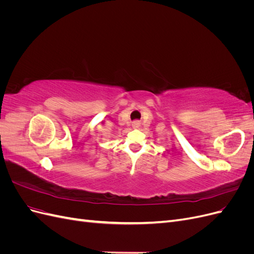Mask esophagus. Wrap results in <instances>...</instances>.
<instances>
[{
    "label": "esophagus",
    "mask_w": 254,
    "mask_h": 254,
    "mask_svg": "<svg viewBox=\"0 0 254 254\" xmlns=\"http://www.w3.org/2000/svg\"><path fill=\"white\" fill-rule=\"evenodd\" d=\"M132 127H133V128H139V127H140V122L134 121V122L132 123Z\"/></svg>",
    "instance_id": "obj_1"
}]
</instances>
